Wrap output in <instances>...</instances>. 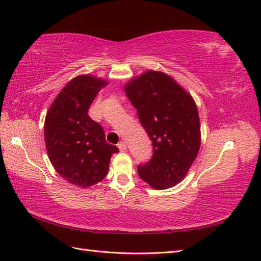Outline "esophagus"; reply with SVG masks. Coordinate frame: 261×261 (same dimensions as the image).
Here are the masks:
<instances>
[{
	"label": "esophagus",
	"instance_id": "1",
	"mask_svg": "<svg viewBox=\"0 0 261 261\" xmlns=\"http://www.w3.org/2000/svg\"><path fill=\"white\" fill-rule=\"evenodd\" d=\"M118 148L120 149V151H124L125 149H126L125 142H124V141H121V142H119V143H118Z\"/></svg>",
	"mask_w": 261,
	"mask_h": 261
}]
</instances>
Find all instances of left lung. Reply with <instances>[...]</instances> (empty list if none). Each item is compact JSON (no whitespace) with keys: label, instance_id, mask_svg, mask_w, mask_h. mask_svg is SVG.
<instances>
[{"label":"left lung","instance_id":"1","mask_svg":"<svg viewBox=\"0 0 261 261\" xmlns=\"http://www.w3.org/2000/svg\"><path fill=\"white\" fill-rule=\"evenodd\" d=\"M124 92L152 140L151 159L138 166L140 178L154 190L177 185L185 178L201 147L195 101L173 77L158 70L131 79Z\"/></svg>","mask_w":261,"mask_h":261}]
</instances>
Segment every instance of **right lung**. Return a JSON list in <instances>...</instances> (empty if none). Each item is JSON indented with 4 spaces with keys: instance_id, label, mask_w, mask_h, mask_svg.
<instances>
[{
    "instance_id": "add662e5",
    "label": "right lung",
    "mask_w": 261,
    "mask_h": 261,
    "mask_svg": "<svg viewBox=\"0 0 261 261\" xmlns=\"http://www.w3.org/2000/svg\"><path fill=\"white\" fill-rule=\"evenodd\" d=\"M109 84L93 75L69 81L49 108L45 119V142L54 168L75 186L87 188L109 171L118 147L105 140L103 127L87 114L97 93Z\"/></svg>"
}]
</instances>
